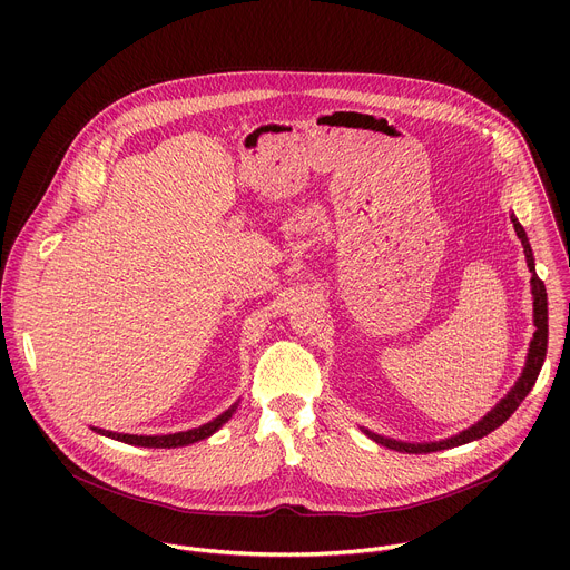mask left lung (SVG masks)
Masks as SVG:
<instances>
[{
	"label": "left lung",
	"instance_id": "left-lung-1",
	"mask_svg": "<svg viewBox=\"0 0 570 570\" xmlns=\"http://www.w3.org/2000/svg\"><path fill=\"white\" fill-rule=\"evenodd\" d=\"M512 223H514V229L523 243V250H525V259H528V268L532 273V295H534V338L530 343V354H528V363H525V370L521 374V379L517 381V385L512 387V392L497 405V409L482 417L475 426L462 431L460 435L451 438V440H444V442H433V444H405V442H396V440H387V438H381L376 433H370L365 431L374 442L387 446V449H394V451H401V453H433V451H444V449H451V446H460V444H466L471 440H478V438H484L487 433L497 431L503 422H508L514 411L521 405V401L530 394L532 385L537 383V376L541 372V365H543V358H546V350H548V299H546V286L543 282L537 277L534 273V259H532V250H530V243H528V236H525V229L517 223V218L512 216Z\"/></svg>",
	"mask_w": 570,
	"mask_h": 570
}]
</instances>
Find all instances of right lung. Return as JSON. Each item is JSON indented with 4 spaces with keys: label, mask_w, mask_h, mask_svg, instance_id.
<instances>
[{
    "label": "right lung",
    "mask_w": 570,
    "mask_h": 570,
    "mask_svg": "<svg viewBox=\"0 0 570 570\" xmlns=\"http://www.w3.org/2000/svg\"><path fill=\"white\" fill-rule=\"evenodd\" d=\"M234 411H236V403L232 405V409H227L223 415H218L216 420H212L209 424L198 426V429H191V431H185V433H174V435H128V433H112V431H104V429H95V431L101 433V435H106V438H112V440H119V442H126V444H135V446L176 449V446H187V444H194V442H198V440L209 438L212 433H216V431L232 417Z\"/></svg>",
    "instance_id": "add662e5"
}]
</instances>
